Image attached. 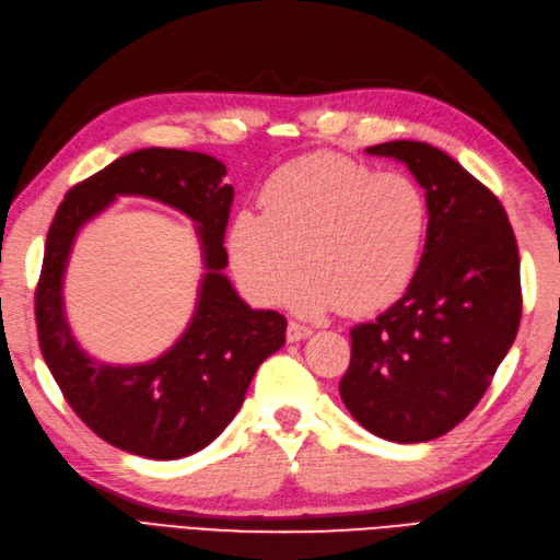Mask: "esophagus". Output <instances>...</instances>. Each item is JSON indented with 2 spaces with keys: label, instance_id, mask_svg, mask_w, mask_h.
I'll return each instance as SVG.
<instances>
[{
  "label": "esophagus",
  "instance_id": "obj_1",
  "mask_svg": "<svg viewBox=\"0 0 560 560\" xmlns=\"http://www.w3.org/2000/svg\"><path fill=\"white\" fill-rule=\"evenodd\" d=\"M312 332H314L312 327H306V325H300V323L291 320V323H288V329H285V339L291 341V343H295V341H302L306 337H312Z\"/></svg>",
  "mask_w": 560,
  "mask_h": 560
}]
</instances>
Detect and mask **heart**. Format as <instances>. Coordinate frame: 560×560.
<instances>
[{
	"instance_id": "1",
	"label": "heart",
	"mask_w": 560,
	"mask_h": 560,
	"mask_svg": "<svg viewBox=\"0 0 560 560\" xmlns=\"http://www.w3.org/2000/svg\"><path fill=\"white\" fill-rule=\"evenodd\" d=\"M427 240L429 202L416 179L314 152L269 175L262 212L235 214L228 254L246 293L262 304L277 302L306 260L312 272L288 293L293 308L369 316L408 291Z\"/></svg>"
}]
</instances>
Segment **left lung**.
<instances>
[{"label": "left lung", "mask_w": 560, "mask_h": 560, "mask_svg": "<svg viewBox=\"0 0 560 560\" xmlns=\"http://www.w3.org/2000/svg\"><path fill=\"white\" fill-rule=\"evenodd\" d=\"M408 165L429 202V240L416 279L374 323L350 329L346 408L392 443H424L478 406L522 318L520 248L485 184L418 140L369 148Z\"/></svg>", "instance_id": "left-lung-1"}]
</instances>
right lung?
I'll return each mask as SVG.
<instances>
[{
	"instance_id": "right-lung-1",
	"label": "right lung",
	"mask_w": 560,
	"mask_h": 560,
	"mask_svg": "<svg viewBox=\"0 0 560 560\" xmlns=\"http://www.w3.org/2000/svg\"><path fill=\"white\" fill-rule=\"evenodd\" d=\"M200 152L150 148L75 184L52 219L36 288L40 353L75 416L106 443L148 459H182L233 422L256 369L285 343V318L252 308L223 275L233 186ZM119 195L163 201L197 225L206 272L195 316L159 359L101 363L79 348L63 308V275L79 228Z\"/></svg>"
}]
</instances>
